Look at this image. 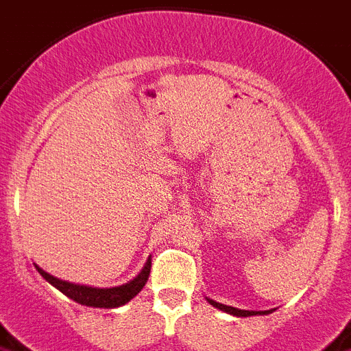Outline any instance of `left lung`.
Segmentation results:
<instances>
[{
	"label": "left lung",
	"instance_id": "8db88e82",
	"mask_svg": "<svg viewBox=\"0 0 351 351\" xmlns=\"http://www.w3.org/2000/svg\"><path fill=\"white\" fill-rule=\"evenodd\" d=\"M211 303V305L215 306V308H219V311H224L228 312V314H233V315H239V317H249V315H265L269 314L271 311H240V308H234V306H228V305H222V303H217V301L213 300H208Z\"/></svg>",
	"mask_w": 351,
	"mask_h": 351
}]
</instances>
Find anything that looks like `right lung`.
Listing matches in <instances>:
<instances>
[{"instance_id": "1", "label": "right lung", "mask_w": 351, "mask_h": 351, "mask_svg": "<svg viewBox=\"0 0 351 351\" xmlns=\"http://www.w3.org/2000/svg\"><path fill=\"white\" fill-rule=\"evenodd\" d=\"M150 258L147 260L145 267L141 269V273L130 280L129 283L120 287H112V289H98V287H88V285H77V283H69L64 280H59V278L51 276L46 271L36 265V269L39 271V274L45 278L46 282L51 283L55 289H59L62 294H66L68 298H71L73 301L80 303V305L86 306H97V308H117V306L125 305L129 303L132 298L138 294L145 287L147 280H149L150 274Z\"/></svg>"}]
</instances>
